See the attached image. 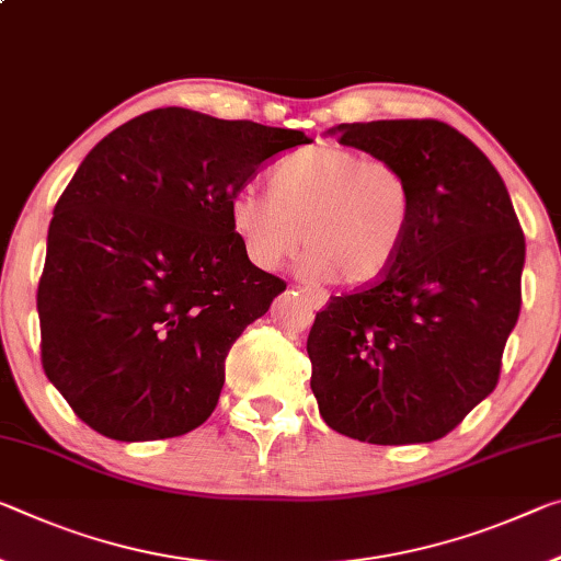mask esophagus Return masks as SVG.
Returning <instances> with one entry per match:
<instances>
[{
  "mask_svg": "<svg viewBox=\"0 0 561 561\" xmlns=\"http://www.w3.org/2000/svg\"><path fill=\"white\" fill-rule=\"evenodd\" d=\"M301 295H305L309 299V305H312L314 309H324L327 307V299L329 295L324 289H314V287H301Z\"/></svg>",
  "mask_w": 561,
  "mask_h": 561,
  "instance_id": "1",
  "label": "esophagus"
}]
</instances>
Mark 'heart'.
<instances>
[{"instance_id": "1", "label": "heart", "mask_w": 561, "mask_h": 561, "mask_svg": "<svg viewBox=\"0 0 561 561\" xmlns=\"http://www.w3.org/2000/svg\"><path fill=\"white\" fill-rule=\"evenodd\" d=\"M412 215L414 194L402 169L336 145L284 154L270 172V192L247 184L229 202L234 232L256 266L279 270L307 242L301 277L344 284L387 274Z\"/></svg>"}]
</instances>
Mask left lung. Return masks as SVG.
I'll use <instances>...</instances> for the list:
<instances>
[{
  "mask_svg": "<svg viewBox=\"0 0 561 561\" xmlns=\"http://www.w3.org/2000/svg\"><path fill=\"white\" fill-rule=\"evenodd\" d=\"M340 145L402 169L414 215L397 262L332 297L307 340L319 414L369 444L442 439L494 392L522 307L524 234L500 172L437 119L354 122Z\"/></svg>",
  "mask_w": 561,
  "mask_h": 561,
  "instance_id": "left-lung-1",
  "label": "left lung"
}]
</instances>
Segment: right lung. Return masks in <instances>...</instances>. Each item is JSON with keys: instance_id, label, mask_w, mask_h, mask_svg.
Returning a JSON list of instances; mask_svg holds the SVG:
<instances>
[{"instance_id": "right-lung-1", "label": "right lung", "mask_w": 561, "mask_h": 561, "mask_svg": "<svg viewBox=\"0 0 561 561\" xmlns=\"http://www.w3.org/2000/svg\"><path fill=\"white\" fill-rule=\"evenodd\" d=\"M297 129L164 106L110 131L67 184L37 291L44 375L117 442L197 430L247 324L287 289L249 262L229 217Z\"/></svg>"}]
</instances>
